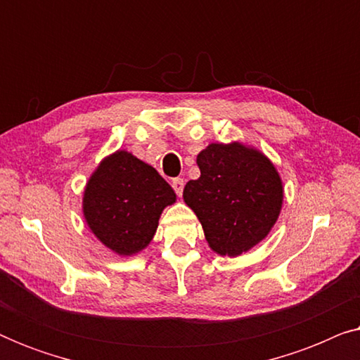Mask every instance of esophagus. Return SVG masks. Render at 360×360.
Wrapping results in <instances>:
<instances>
[{
  "label": "esophagus",
  "instance_id": "esophagus-1",
  "mask_svg": "<svg viewBox=\"0 0 360 360\" xmlns=\"http://www.w3.org/2000/svg\"><path fill=\"white\" fill-rule=\"evenodd\" d=\"M172 186H174L175 193L179 195V196H181V193H184L185 181H184V179H174V180H172Z\"/></svg>",
  "mask_w": 360,
  "mask_h": 360
}]
</instances>
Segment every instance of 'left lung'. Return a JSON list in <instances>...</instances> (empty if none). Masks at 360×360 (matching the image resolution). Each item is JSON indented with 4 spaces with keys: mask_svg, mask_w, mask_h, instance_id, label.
I'll list each match as a JSON object with an SVG mask.
<instances>
[{
    "mask_svg": "<svg viewBox=\"0 0 360 360\" xmlns=\"http://www.w3.org/2000/svg\"><path fill=\"white\" fill-rule=\"evenodd\" d=\"M200 179L184 188L213 252L238 257L267 238L283 205V181L264 152L233 141L196 155Z\"/></svg>",
    "mask_w": 360,
    "mask_h": 360,
    "instance_id": "obj_1",
    "label": "left lung"
}]
</instances>
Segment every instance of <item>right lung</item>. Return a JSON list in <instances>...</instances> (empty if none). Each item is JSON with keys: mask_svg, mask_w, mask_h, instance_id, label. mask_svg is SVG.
Segmentation results:
<instances>
[{"mask_svg": "<svg viewBox=\"0 0 360 360\" xmlns=\"http://www.w3.org/2000/svg\"><path fill=\"white\" fill-rule=\"evenodd\" d=\"M176 195L154 167L127 150L103 159L83 191L82 211L88 229L121 257L144 250L159 226L162 211Z\"/></svg>", "mask_w": 360, "mask_h": 360, "instance_id": "1", "label": "right lung"}]
</instances>
